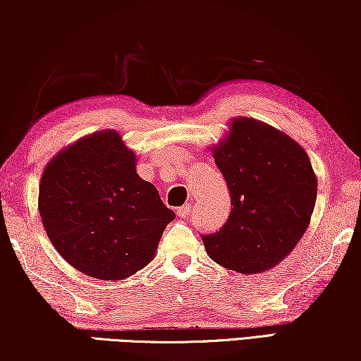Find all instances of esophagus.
Returning a JSON list of instances; mask_svg holds the SVG:
<instances>
[{
    "mask_svg": "<svg viewBox=\"0 0 361 361\" xmlns=\"http://www.w3.org/2000/svg\"><path fill=\"white\" fill-rule=\"evenodd\" d=\"M190 212H192V205L185 204V205L179 207V209L176 210V214H177V216H180V219H185V216L190 215Z\"/></svg>",
    "mask_w": 361,
    "mask_h": 361,
    "instance_id": "1",
    "label": "esophagus"
}]
</instances>
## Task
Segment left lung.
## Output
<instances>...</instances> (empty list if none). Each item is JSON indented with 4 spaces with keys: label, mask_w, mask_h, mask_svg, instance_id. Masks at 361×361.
I'll use <instances>...</instances> for the list:
<instances>
[{
    "label": "left lung",
    "mask_w": 361,
    "mask_h": 361,
    "mask_svg": "<svg viewBox=\"0 0 361 361\" xmlns=\"http://www.w3.org/2000/svg\"><path fill=\"white\" fill-rule=\"evenodd\" d=\"M233 209L220 231L202 235L207 255L226 269L264 273L279 264L310 224L317 177L304 147L255 118L238 116L212 147Z\"/></svg>",
    "instance_id": "obj_1"
}]
</instances>
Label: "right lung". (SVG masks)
Listing matches in <instances>:
<instances>
[{"instance_id":"1","label":"right lung","mask_w":361,"mask_h":361,"mask_svg":"<svg viewBox=\"0 0 361 361\" xmlns=\"http://www.w3.org/2000/svg\"><path fill=\"white\" fill-rule=\"evenodd\" d=\"M39 214L59 255L80 273L120 281L154 258L176 214L136 172V152L115 130L97 131L49 161Z\"/></svg>"}]
</instances>
